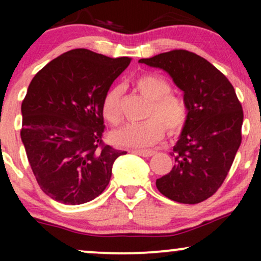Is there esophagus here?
<instances>
[{
	"instance_id": "esophagus-1",
	"label": "esophagus",
	"mask_w": 261,
	"mask_h": 261,
	"mask_svg": "<svg viewBox=\"0 0 261 261\" xmlns=\"http://www.w3.org/2000/svg\"><path fill=\"white\" fill-rule=\"evenodd\" d=\"M134 153L141 155V157H151V155H153L155 152L153 149H136V151H134Z\"/></svg>"
}]
</instances>
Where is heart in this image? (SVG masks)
<instances>
[{
	"label": "heart",
	"mask_w": 261,
	"mask_h": 261,
	"mask_svg": "<svg viewBox=\"0 0 261 261\" xmlns=\"http://www.w3.org/2000/svg\"><path fill=\"white\" fill-rule=\"evenodd\" d=\"M135 88L151 100L147 120L128 122L114 131L112 140L121 147H148L163 139L166 127L170 133H178L184 127L188 119V108L181 98L172 94V87L164 77L155 73H146L134 81ZM121 91L119 87L112 88L101 103V113L110 124L118 125L121 121Z\"/></svg>",
	"instance_id": "b5f03b06"
}]
</instances>
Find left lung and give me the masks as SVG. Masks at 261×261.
Wrapping results in <instances>:
<instances>
[{"instance_id":"left-lung-1","label":"left lung","mask_w":261,"mask_h":261,"mask_svg":"<svg viewBox=\"0 0 261 261\" xmlns=\"http://www.w3.org/2000/svg\"><path fill=\"white\" fill-rule=\"evenodd\" d=\"M140 64L161 68L184 93L188 119L173 147L175 164L155 180L173 201L199 203L222 185L242 142L243 109L236 91L207 60L187 50L162 53Z\"/></svg>"}]
</instances>
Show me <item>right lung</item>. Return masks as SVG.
I'll return each mask as SVG.
<instances>
[{"label":"right lung","instance_id":"right-lung-1","mask_svg":"<svg viewBox=\"0 0 261 261\" xmlns=\"http://www.w3.org/2000/svg\"><path fill=\"white\" fill-rule=\"evenodd\" d=\"M130 58L73 49L44 66L22 103L20 139L39 187L55 201L81 205L99 196L125 151L101 140V103Z\"/></svg>","mask_w":261,"mask_h":261}]
</instances>
